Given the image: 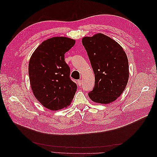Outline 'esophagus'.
I'll list each match as a JSON object with an SVG mask.
<instances>
[{
	"instance_id": "esophagus-1",
	"label": "esophagus",
	"mask_w": 157,
	"mask_h": 157,
	"mask_svg": "<svg viewBox=\"0 0 157 157\" xmlns=\"http://www.w3.org/2000/svg\"><path fill=\"white\" fill-rule=\"evenodd\" d=\"M77 84H78V86H81V84H82V80H78V81H77Z\"/></svg>"
}]
</instances>
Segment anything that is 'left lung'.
Returning <instances> with one entry per match:
<instances>
[{
    "label": "left lung",
    "instance_id": "left-lung-1",
    "mask_svg": "<svg viewBox=\"0 0 157 157\" xmlns=\"http://www.w3.org/2000/svg\"><path fill=\"white\" fill-rule=\"evenodd\" d=\"M86 49L95 75V84L88 96L94 102L109 103L124 91L129 78L126 54L116 41L102 33L84 37Z\"/></svg>",
    "mask_w": 157,
    "mask_h": 157
}]
</instances>
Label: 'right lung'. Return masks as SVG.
Masks as SVG:
<instances>
[{
    "label": "right lung",
    "mask_w": 157,
    "mask_h": 157,
    "mask_svg": "<svg viewBox=\"0 0 157 157\" xmlns=\"http://www.w3.org/2000/svg\"><path fill=\"white\" fill-rule=\"evenodd\" d=\"M75 43L67 37H53L42 42L33 52L29 63L31 87L42 105L58 111L72 101L77 85L70 78L65 54Z\"/></svg>",
    "instance_id": "1"
}]
</instances>
